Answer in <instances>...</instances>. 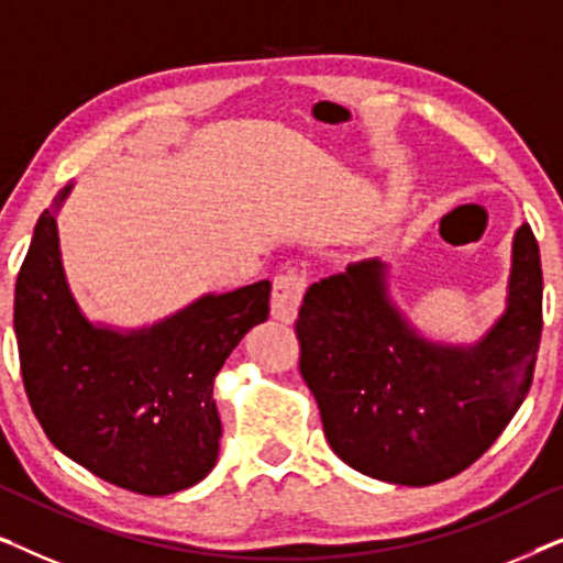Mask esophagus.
<instances>
[{
  "instance_id": "34e87169",
  "label": "esophagus",
  "mask_w": 563,
  "mask_h": 563,
  "mask_svg": "<svg viewBox=\"0 0 563 563\" xmlns=\"http://www.w3.org/2000/svg\"><path fill=\"white\" fill-rule=\"evenodd\" d=\"M307 289V276L297 268H284L274 276L272 287V314L282 322H291L297 318L299 305H302Z\"/></svg>"
}]
</instances>
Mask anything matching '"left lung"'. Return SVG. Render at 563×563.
Segmentation results:
<instances>
[{
  "mask_svg": "<svg viewBox=\"0 0 563 563\" xmlns=\"http://www.w3.org/2000/svg\"><path fill=\"white\" fill-rule=\"evenodd\" d=\"M541 330V253L528 222L515 233L507 312L472 349L415 335L376 258L312 284L295 322L299 374L330 449L407 487L451 479L497 441L533 382Z\"/></svg>",
  "mask_w": 563,
  "mask_h": 563,
  "instance_id": "1",
  "label": "left lung"
}]
</instances>
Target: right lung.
<instances>
[{"label": "right lung", "mask_w": 563, "mask_h": 563, "mask_svg": "<svg viewBox=\"0 0 563 563\" xmlns=\"http://www.w3.org/2000/svg\"><path fill=\"white\" fill-rule=\"evenodd\" d=\"M68 187L58 195V202ZM272 284L210 295L122 335L81 318L66 287L56 218L45 210L14 284V335L30 407L60 453L114 487L172 495L220 451L214 376L268 318Z\"/></svg>", "instance_id": "1"}]
</instances>
